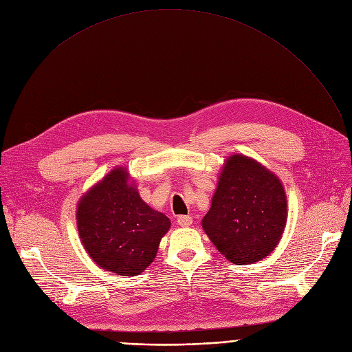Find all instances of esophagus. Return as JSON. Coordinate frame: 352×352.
<instances>
[{"label": "esophagus", "instance_id": "esophagus-1", "mask_svg": "<svg viewBox=\"0 0 352 352\" xmlns=\"http://www.w3.org/2000/svg\"><path fill=\"white\" fill-rule=\"evenodd\" d=\"M192 222H193V219H192V216H189V214L188 216L186 214H182V216L177 217V225H180L182 228L190 226Z\"/></svg>", "mask_w": 352, "mask_h": 352}]
</instances>
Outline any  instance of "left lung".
<instances>
[{
    "label": "left lung",
    "instance_id": "left-lung-1",
    "mask_svg": "<svg viewBox=\"0 0 352 352\" xmlns=\"http://www.w3.org/2000/svg\"><path fill=\"white\" fill-rule=\"evenodd\" d=\"M287 223V196L279 179L242 155L226 160L212 206L202 221L209 239L233 263L270 255Z\"/></svg>",
    "mask_w": 352,
    "mask_h": 352
}]
</instances>
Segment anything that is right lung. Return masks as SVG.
I'll use <instances>...</instances> for the list:
<instances>
[{
  "instance_id": "obj_1",
  "label": "right lung",
  "mask_w": 352,
  "mask_h": 352,
  "mask_svg": "<svg viewBox=\"0 0 352 352\" xmlns=\"http://www.w3.org/2000/svg\"><path fill=\"white\" fill-rule=\"evenodd\" d=\"M77 226L100 267L131 276L153 262L170 221L146 205L136 188L127 185V172L117 167L81 197Z\"/></svg>"
}]
</instances>
